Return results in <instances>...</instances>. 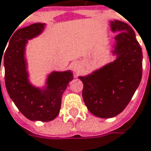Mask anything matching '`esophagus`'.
<instances>
[{"instance_id":"34e87169","label":"esophagus","mask_w":151,"mask_h":151,"mask_svg":"<svg viewBox=\"0 0 151 151\" xmlns=\"http://www.w3.org/2000/svg\"><path fill=\"white\" fill-rule=\"evenodd\" d=\"M72 68H73V70L76 73H78L79 72V70H80V65H79V63H78V62H74V63H72Z\"/></svg>"}]
</instances>
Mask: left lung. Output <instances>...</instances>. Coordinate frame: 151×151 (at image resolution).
Returning a JSON list of instances; mask_svg holds the SVG:
<instances>
[{"instance_id": "left-lung-1", "label": "left lung", "mask_w": 151, "mask_h": 151, "mask_svg": "<svg viewBox=\"0 0 151 151\" xmlns=\"http://www.w3.org/2000/svg\"><path fill=\"white\" fill-rule=\"evenodd\" d=\"M111 30L117 33L110 52L114 61L79 76L83 83V99L95 116L111 118L121 113L131 101L142 78V50L134 31L128 23L110 22Z\"/></svg>"}]
</instances>
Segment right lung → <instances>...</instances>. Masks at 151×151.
I'll use <instances>...</instances> for the list:
<instances>
[{"mask_svg": "<svg viewBox=\"0 0 151 151\" xmlns=\"http://www.w3.org/2000/svg\"><path fill=\"white\" fill-rule=\"evenodd\" d=\"M45 26V23H37L17 30L4 55H0V71L3 63L7 93L21 113L31 121L55 119L60 112L63 93L73 79V72L67 70L48 73L41 87L30 82L26 46L29 40L42 34Z\"/></svg>", "mask_w": 151, "mask_h": 151, "instance_id": "obj_1", "label": "right lung"}]
</instances>
